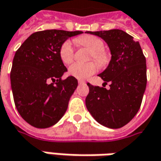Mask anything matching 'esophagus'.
<instances>
[{"instance_id":"esophagus-1","label":"esophagus","mask_w":161,"mask_h":161,"mask_svg":"<svg viewBox=\"0 0 161 161\" xmlns=\"http://www.w3.org/2000/svg\"><path fill=\"white\" fill-rule=\"evenodd\" d=\"M78 84H86V81L85 80H82V79H79V80H78Z\"/></svg>"}]
</instances>
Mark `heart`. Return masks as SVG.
<instances>
[{
  "instance_id": "b5f03b06",
  "label": "heart",
  "mask_w": 161,
  "mask_h": 161,
  "mask_svg": "<svg viewBox=\"0 0 161 161\" xmlns=\"http://www.w3.org/2000/svg\"><path fill=\"white\" fill-rule=\"evenodd\" d=\"M75 42L81 46L89 49L92 53V58L98 64L104 66L108 62V55L104 52L105 44L103 41L97 36H83L75 39ZM59 56L65 64H69L74 58V48L69 41L65 42L59 50ZM97 71V65L95 63H79L72 64L69 69V73L79 79H86L93 75Z\"/></svg>"
}]
</instances>
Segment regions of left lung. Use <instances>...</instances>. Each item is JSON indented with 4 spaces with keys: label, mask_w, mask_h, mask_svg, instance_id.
I'll return each instance as SVG.
<instances>
[{
    "label": "left lung",
    "mask_w": 161,
    "mask_h": 161,
    "mask_svg": "<svg viewBox=\"0 0 161 161\" xmlns=\"http://www.w3.org/2000/svg\"><path fill=\"white\" fill-rule=\"evenodd\" d=\"M108 44L111 59L99 74L109 89L87 83L86 105L93 119L108 128H120L130 122L141 107L147 84L146 59L139 42L123 30L89 32Z\"/></svg>",
    "instance_id": "8db88e82"
}]
</instances>
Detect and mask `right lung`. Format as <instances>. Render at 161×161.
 I'll return each instance as SVG.
<instances>
[{
	"mask_svg": "<svg viewBox=\"0 0 161 161\" xmlns=\"http://www.w3.org/2000/svg\"><path fill=\"white\" fill-rule=\"evenodd\" d=\"M82 31L50 30L32 34L15 53L10 84L22 119L37 128L55 125L66 112L77 79L61 76L68 69L59 56L61 45Z\"/></svg>",
	"mask_w": 161,
	"mask_h": 161,
	"instance_id": "obj_1",
	"label": "right lung"
}]
</instances>
